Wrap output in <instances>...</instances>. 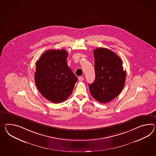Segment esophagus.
<instances>
[{
    "label": "esophagus",
    "mask_w": 156,
    "mask_h": 156,
    "mask_svg": "<svg viewBox=\"0 0 156 156\" xmlns=\"http://www.w3.org/2000/svg\"><path fill=\"white\" fill-rule=\"evenodd\" d=\"M84 80V77L83 76H80V77H78V80L80 81V82H81V81H83Z\"/></svg>",
    "instance_id": "1"
}]
</instances>
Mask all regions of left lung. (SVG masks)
Segmentation results:
<instances>
[{
    "instance_id": "8db88e82",
    "label": "left lung",
    "mask_w": 156,
    "mask_h": 156,
    "mask_svg": "<svg viewBox=\"0 0 156 156\" xmlns=\"http://www.w3.org/2000/svg\"><path fill=\"white\" fill-rule=\"evenodd\" d=\"M95 80L88 84L92 96L101 103L115 98L124 87L126 73L121 58L112 51L98 48L94 51Z\"/></svg>"
}]
</instances>
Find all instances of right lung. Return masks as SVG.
<instances>
[{
	"label": "right lung",
	"instance_id": "right-lung-1",
	"mask_svg": "<svg viewBox=\"0 0 156 156\" xmlns=\"http://www.w3.org/2000/svg\"><path fill=\"white\" fill-rule=\"evenodd\" d=\"M68 56L64 50H48L36 62V86L41 94L53 103L66 100L78 81L66 62Z\"/></svg>",
	"mask_w": 156,
	"mask_h": 156
}]
</instances>
